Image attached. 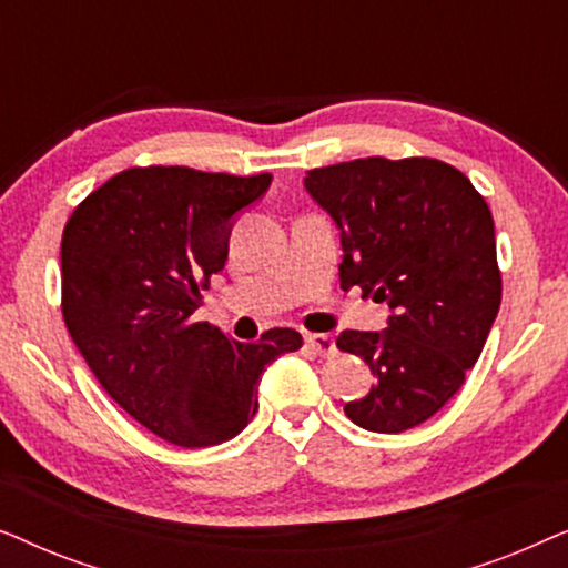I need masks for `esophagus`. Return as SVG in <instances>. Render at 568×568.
<instances>
[{
  "mask_svg": "<svg viewBox=\"0 0 568 568\" xmlns=\"http://www.w3.org/2000/svg\"><path fill=\"white\" fill-rule=\"evenodd\" d=\"M305 344L307 348H313L317 356H331L336 352V341H333L328 333H307Z\"/></svg>",
  "mask_w": 568,
  "mask_h": 568,
  "instance_id": "esophagus-1",
  "label": "esophagus"
}]
</instances>
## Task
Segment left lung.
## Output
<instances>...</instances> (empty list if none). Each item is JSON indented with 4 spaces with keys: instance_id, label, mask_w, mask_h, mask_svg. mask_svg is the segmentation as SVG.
<instances>
[{
    "instance_id": "1",
    "label": "left lung",
    "mask_w": 568,
    "mask_h": 568,
    "mask_svg": "<svg viewBox=\"0 0 568 568\" xmlns=\"http://www.w3.org/2000/svg\"><path fill=\"white\" fill-rule=\"evenodd\" d=\"M305 189L341 230V290L359 286L393 310L383 333L336 338L377 377L346 416L379 434L414 429L460 390L499 313L491 209L460 170L432 158L315 168Z\"/></svg>"
}]
</instances>
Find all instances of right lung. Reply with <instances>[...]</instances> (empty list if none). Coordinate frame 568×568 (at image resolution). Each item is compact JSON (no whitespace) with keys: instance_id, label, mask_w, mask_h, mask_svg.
Returning a JSON list of instances; mask_svg holds the SVG:
<instances>
[{"instance_id":"add662e5","label":"right lung","mask_w":568,"mask_h":568,"mask_svg":"<svg viewBox=\"0 0 568 568\" xmlns=\"http://www.w3.org/2000/svg\"><path fill=\"white\" fill-rule=\"evenodd\" d=\"M271 175L129 168L92 191L61 237V315L103 390L178 447H212L247 426L258 383L302 336L271 328L240 344L196 323L227 261L232 216Z\"/></svg>"}]
</instances>
